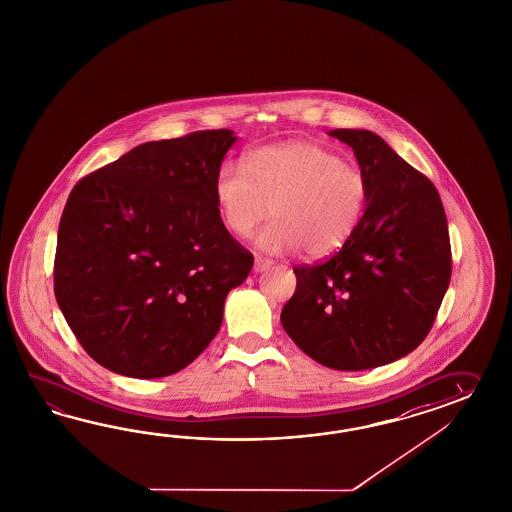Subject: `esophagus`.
Here are the masks:
<instances>
[{
	"instance_id": "1",
	"label": "esophagus",
	"mask_w": 512,
	"mask_h": 512,
	"mask_svg": "<svg viewBox=\"0 0 512 512\" xmlns=\"http://www.w3.org/2000/svg\"><path fill=\"white\" fill-rule=\"evenodd\" d=\"M274 266V263L270 259H263V257H255V264H253V270L255 272H264V270H270Z\"/></svg>"
}]
</instances>
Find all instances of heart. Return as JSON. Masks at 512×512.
I'll use <instances>...</instances> for the list:
<instances>
[{
    "label": "heart",
    "mask_w": 512,
    "mask_h": 512,
    "mask_svg": "<svg viewBox=\"0 0 512 512\" xmlns=\"http://www.w3.org/2000/svg\"><path fill=\"white\" fill-rule=\"evenodd\" d=\"M214 203L223 227L248 238L270 212L276 221L257 238L274 255L305 249L313 259L337 253L365 218L371 184L360 167L317 143L287 141L223 162L214 177Z\"/></svg>",
    "instance_id": "1"
}]
</instances>
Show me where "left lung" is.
Wrapping results in <instances>:
<instances>
[{
	"mask_svg": "<svg viewBox=\"0 0 512 512\" xmlns=\"http://www.w3.org/2000/svg\"><path fill=\"white\" fill-rule=\"evenodd\" d=\"M352 147L371 184L356 235L324 263L296 266L283 330L309 358L365 371L410 354L430 332L451 279L434 184L369 130L328 132Z\"/></svg>",
	"mask_w": 512,
	"mask_h": 512,
	"instance_id": "obj_1",
	"label": "left lung"
}]
</instances>
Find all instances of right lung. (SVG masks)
Instances as JSON below:
<instances>
[{"label":"right lung","mask_w":512,"mask_h":512,"mask_svg":"<svg viewBox=\"0 0 512 512\" xmlns=\"http://www.w3.org/2000/svg\"><path fill=\"white\" fill-rule=\"evenodd\" d=\"M235 141L225 128L149 141L70 192L56 300L85 352L111 373H179L220 330L227 294L253 266L212 192Z\"/></svg>","instance_id":"1"}]
</instances>
